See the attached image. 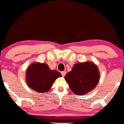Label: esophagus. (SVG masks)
I'll list each match as a JSON object with an SVG mask.
<instances>
[{"label":"esophagus","instance_id":"obj_1","mask_svg":"<svg viewBox=\"0 0 124 124\" xmlns=\"http://www.w3.org/2000/svg\"><path fill=\"white\" fill-rule=\"evenodd\" d=\"M61 75H62V76L64 77L66 75V72L65 71H63V72H61Z\"/></svg>","mask_w":124,"mask_h":124}]
</instances>
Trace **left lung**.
<instances>
[{"mask_svg":"<svg viewBox=\"0 0 124 124\" xmlns=\"http://www.w3.org/2000/svg\"><path fill=\"white\" fill-rule=\"evenodd\" d=\"M97 66L92 62L76 63L65 79L71 90L78 95H85L96 87L100 80Z\"/></svg>","mask_w":124,"mask_h":124,"instance_id":"obj_1","label":"left lung"}]
</instances>
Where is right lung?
Listing matches in <instances>:
<instances>
[{
  "label": "right lung",
  "mask_w": 124,
  "mask_h": 124,
  "mask_svg": "<svg viewBox=\"0 0 124 124\" xmlns=\"http://www.w3.org/2000/svg\"><path fill=\"white\" fill-rule=\"evenodd\" d=\"M62 76L58 71L51 70L47 64L39 62L31 63L25 74L27 85L39 93H46L52 87L56 79Z\"/></svg>",
  "instance_id": "add662e5"
}]
</instances>
